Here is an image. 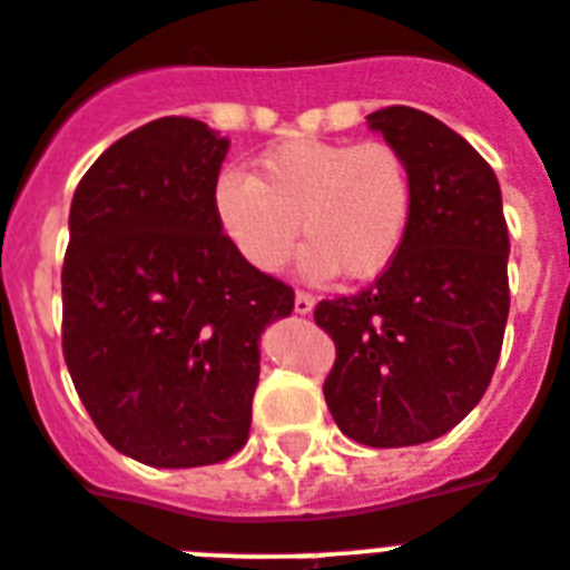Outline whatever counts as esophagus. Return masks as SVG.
Returning <instances> with one entry per match:
<instances>
[{
    "label": "esophagus",
    "mask_w": 570,
    "mask_h": 570,
    "mask_svg": "<svg viewBox=\"0 0 570 570\" xmlns=\"http://www.w3.org/2000/svg\"><path fill=\"white\" fill-rule=\"evenodd\" d=\"M314 305H317V299H314V296L311 294H305V291H296V296H294V311L296 314H311V311H314Z\"/></svg>",
    "instance_id": "obj_1"
}]
</instances>
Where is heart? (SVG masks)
<instances>
[{"mask_svg":"<svg viewBox=\"0 0 570 570\" xmlns=\"http://www.w3.org/2000/svg\"><path fill=\"white\" fill-rule=\"evenodd\" d=\"M213 213L233 250L274 274L303 230V267L314 276H381L415 216L410 160L386 140H288L259 155L250 175L225 173Z\"/></svg>","mask_w":570,"mask_h":570,"instance_id":"1","label":"heart"}]
</instances>
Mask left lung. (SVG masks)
Masks as SVG:
<instances>
[{
  "label": "left lung",
  "mask_w": 570,
  "mask_h": 570,
  "mask_svg": "<svg viewBox=\"0 0 570 570\" xmlns=\"http://www.w3.org/2000/svg\"><path fill=\"white\" fill-rule=\"evenodd\" d=\"M368 129L401 149L415 216L372 288L314 311L337 348L325 403L366 446H415L461 424L488 392L508 325L510 238L490 164L426 111L389 106Z\"/></svg>",
  "instance_id": "1"
}]
</instances>
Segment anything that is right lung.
<instances>
[{
    "instance_id": "1",
    "label": "right lung",
    "mask_w": 570,
    "mask_h": 570,
    "mask_svg": "<svg viewBox=\"0 0 570 570\" xmlns=\"http://www.w3.org/2000/svg\"><path fill=\"white\" fill-rule=\"evenodd\" d=\"M227 149L202 120H153L115 140L71 198L62 354L97 430L140 464L181 470L242 450L259 340L294 311V291L218 227Z\"/></svg>"
}]
</instances>
